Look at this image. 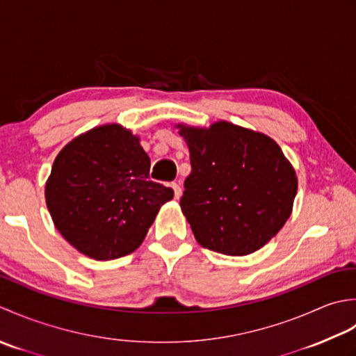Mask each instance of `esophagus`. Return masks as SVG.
<instances>
[{
  "instance_id": "1",
  "label": "esophagus",
  "mask_w": 356,
  "mask_h": 356,
  "mask_svg": "<svg viewBox=\"0 0 356 356\" xmlns=\"http://www.w3.org/2000/svg\"><path fill=\"white\" fill-rule=\"evenodd\" d=\"M172 188H173V192H175V198L178 200L181 197V193H183V191H181V186L178 183H172Z\"/></svg>"
}]
</instances>
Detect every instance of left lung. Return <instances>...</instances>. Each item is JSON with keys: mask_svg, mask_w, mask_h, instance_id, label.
<instances>
[{"mask_svg": "<svg viewBox=\"0 0 356 356\" xmlns=\"http://www.w3.org/2000/svg\"><path fill=\"white\" fill-rule=\"evenodd\" d=\"M191 152L181 210L209 250L243 257L261 249L292 213L295 170L272 138L232 124H179Z\"/></svg>", "mask_w": 356, "mask_h": 356, "instance_id": "left-lung-1", "label": "left lung"}]
</instances>
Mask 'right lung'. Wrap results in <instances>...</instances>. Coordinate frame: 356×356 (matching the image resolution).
<instances>
[{"label": "right lung", "instance_id": "1", "mask_svg": "<svg viewBox=\"0 0 356 356\" xmlns=\"http://www.w3.org/2000/svg\"><path fill=\"white\" fill-rule=\"evenodd\" d=\"M140 138L106 124L72 140L55 158L46 204L63 238L89 258L117 259L140 248L170 187L149 179Z\"/></svg>", "mask_w": 356, "mask_h": 356}]
</instances>
